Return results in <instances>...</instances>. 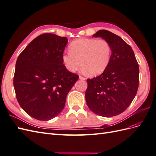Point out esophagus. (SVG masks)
I'll use <instances>...</instances> for the list:
<instances>
[{"instance_id":"1","label":"esophagus","mask_w":156,"mask_h":156,"mask_svg":"<svg viewBox=\"0 0 156 156\" xmlns=\"http://www.w3.org/2000/svg\"><path fill=\"white\" fill-rule=\"evenodd\" d=\"M79 79H81V80H83V81H84V80H86V79H85V78L83 77H82V76H79Z\"/></svg>"}]
</instances>
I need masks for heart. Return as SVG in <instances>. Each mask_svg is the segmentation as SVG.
I'll return each instance as SVG.
<instances>
[{"mask_svg":"<svg viewBox=\"0 0 156 156\" xmlns=\"http://www.w3.org/2000/svg\"><path fill=\"white\" fill-rule=\"evenodd\" d=\"M69 51L62 56V62L68 70L75 72L82 66L88 75L95 76L103 73L107 68L112 49L105 40L81 38L70 44Z\"/></svg>","mask_w":156,"mask_h":156,"instance_id":"b5f03b06","label":"heart"}]
</instances>
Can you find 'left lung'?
I'll return each mask as SVG.
<instances>
[{"label": "left lung", "mask_w": 156, "mask_h": 156, "mask_svg": "<svg viewBox=\"0 0 156 156\" xmlns=\"http://www.w3.org/2000/svg\"><path fill=\"white\" fill-rule=\"evenodd\" d=\"M93 37H101L111 45L112 53L107 68L99 76L87 79V105L95 114L104 117L120 115L129 107L137 92L139 68L131 46L106 30Z\"/></svg>", "instance_id": "8db88e82"}]
</instances>
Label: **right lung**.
Returning a JSON list of instances; mask_svg holds the SVG:
<instances>
[{
  "label": "right lung",
  "mask_w": 156,
  "mask_h": 156,
  "mask_svg": "<svg viewBox=\"0 0 156 156\" xmlns=\"http://www.w3.org/2000/svg\"><path fill=\"white\" fill-rule=\"evenodd\" d=\"M66 37L51 33L33 40L19 55L13 86L17 101L28 115L48 121L58 115L79 79L63 64Z\"/></svg>",
  "instance_id": "obj_1"
}]
</instances>
